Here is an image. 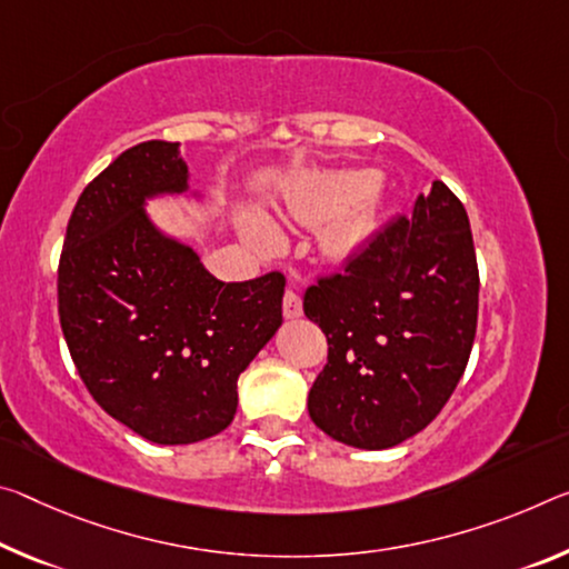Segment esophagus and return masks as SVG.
I'll return each instance as SVG.
<instances>
[{
	"instance_id": "1",
	"label": "esophagus",
	"mask_w": 569,
	"mask_h": 569,
	"mask_svg": "<svg viewBox=\"0 0 569 569\" xmlns=\"http://www.w3.org/2000/svg\"><path fill=\"white\" fill-rule=\"evenodd\" d=\"M301 313H303L301 296L296 291H286V296H283V317L286 319H299Z\"/></svg>"
}]
</instances>
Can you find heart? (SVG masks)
Segmentation results:
<instances>
[{
    "label": "heart",
    "mask_w": 569,
    "mask_h": 569,
    "mask_svg": "<svg viewBox=\"0 0 569 569\" xmlns=\"http://www.w3.org/2000/svg\"><path fill=\"white\" fill-rule=\"evenodd\" d=\"M380 174L372 169L319 171L296 184L288 207L303 222H327L321 250L329 258H349L372 230ZM242 236L256 246H273L276 228L258 214L240 222Z\"/></svg>",
    "instance_id": "obj_1"
}]
</instances>
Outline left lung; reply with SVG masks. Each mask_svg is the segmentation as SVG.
<instances>
[{"label": "left lung", "instance_id": "8db88e82", "mask_svg": "<svg viewBox=\"0 0 569 569\" xmlns=\"http://www.w3.org/2000/svg\"><path fill=\"white\" fill-rule=\"evenodd\" d=\"M329 341L309 415L345 446L382 450L420 432L461 380L479 319V268L461 200L443 182L303 296Z\"/></svg>", "mask_w": 569, "mask_h": 569}]
</instances>
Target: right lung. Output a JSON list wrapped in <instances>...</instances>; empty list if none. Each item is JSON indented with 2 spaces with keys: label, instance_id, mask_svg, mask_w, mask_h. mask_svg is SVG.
<instances>
[{
  "label": "right lung",
  "instance_id": "right-lung-1",
  "mask_svg": "<svg viewBox=\"0 0 569 569\" xmlns=\"http://www.w3.org/2000/svg\"><path fill=\"white\" fill-rule=\"evenodd\" d=\"M192 194L179 143L126 149L70 214L58 311L80 380L101 408L159 446L230 426L238 377L283 323L281 273L224 283L147 202Z\"/></svg>",
  "mask_w": 569,
  "mask_h": 569
}]
</instances>
